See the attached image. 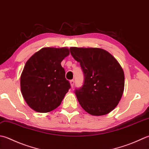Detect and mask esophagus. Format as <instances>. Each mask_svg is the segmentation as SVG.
<instances>
[{"mask_svg":"<svg viewBox=\"0 0 149 149\" xmlns=\"http://www.w3.org/2000/svg\"><path fill=\"white\" fill-rule=\"evenodd\" d=\"M70 83L72 88H73V87H74V80H71L70 81Z\"/></svg>","mask_w":149,"mask_h":149,"instance_id":"1","label":"esophagus"}]
</instances>
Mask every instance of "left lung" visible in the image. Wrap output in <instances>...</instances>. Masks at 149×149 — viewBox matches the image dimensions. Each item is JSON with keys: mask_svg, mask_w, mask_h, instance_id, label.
<instances>
[{"mask_svg": "<svg viewBox=\"0 0 149 149\" xmlns=\"http://www.w3.org/2000/svg\"><path fill=\"white\" fill-rule=\"evenodd\" d=\"M70 52L80 63L84 75L82 86L75 90L79 103L91 115L109 113L118 105L123 93L125 75L121 66L103 49L71 47Z\"/></svg>", "mask_w": 149, "mask_h": 149, "instance_id": "1", "label": "left lung"}]
</instances>
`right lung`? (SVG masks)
Here are the masks:
<instances>
[{
  "mask_svg": "<svg viewBox=\"0 0 149 149\" xmlns=\"http://www.w3.org/2000/svg\"><path fill=\"white\" fill-rule=\"evenodd\" d=\"M66 48H43L26 63L20 76V88L28 106L38 112L56 109L70 88L61 65L69 55Z\"/></svg>",
  "mask_w": 149,
  "mask_h": 149,
  "instance_id": "1",
  "label": "right lung"
}]
</instances>
